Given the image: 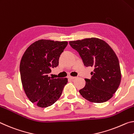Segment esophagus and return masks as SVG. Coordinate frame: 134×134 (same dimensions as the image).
Wrapping results in <instances>:
<instances>
[{
    "instance_id": "1",
    "label": "esophagus",
    "mask_w": 134,
    "mask_h": 134,
    "mask_svg": "<svg viewBox=\"0 0 134 134\" xmlns=\"http://www.w3.org/2000/svg\"><path fill=\"white\" fill-rule=\"evenodd\" d=\"M76 77H75V76H68V78L69 79H70V80H74V79H75Z\"/></svg>"
}]
</instances>
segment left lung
<instances>
[{
  "mask_svg": "<svg viewBox=\"0 0 134 134\" xmlns=\"http://www.w3.org/2000/svg\"><path fill=\"white\" fill-rule=\"evenodd\" d=\"M72 49L78 52L85 66L94 69L91 79L85 78V85L80 93L93 103H103L113 97L121 81L118 58L104 41L97 38L69 41Z\"/></svg>",
  "mask_w": 134,
  "mask_h": 134,
  "instance_id": "left-lung-1",
  "label": "left lung"
}]
</instances>
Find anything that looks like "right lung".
Listing matches in <instances>:
<instances>
[{
    "label": "right lung",
    "mask_w": 134,
    "mask_h": 134,
    "mask_svg": "<svg viewBox=\"0 0 134 134\" xmlns=\"http://www.w3.org/2000/svg\"><path fill=\"white\" fill-rule=\"evenodd\" d=\"M67 41L40 40L25 50L20 63L22 84L32 103L40 107L54 104L62 93L68 79L52 78L49 74L58 66L59 59Z\"/></svg>",
    "instance_id": "obj_1"
}]
</instances>
